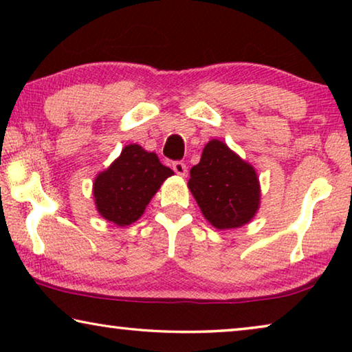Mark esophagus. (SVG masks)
<instances>
[{"label":"esophagus","mask_w":352,"mask_h":352,"mask_svg":"<svg viewBox=\"0 0 352 352\" xmlns=\"http://www.w3.org/2000/svg\"><path fill=\"white\" fill-rule=\"evenodd\" d=\"M172 169H174L175 174L180 175V177H186L188 175V166L184 164L183 162H175L174 164H172Z\"/></svg>","instance_id":"obj_1"}]
</instances>
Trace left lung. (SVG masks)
<instances>
[{
  "instance_id": "left-lung-1",
  "label": "left lung",
  "mask_w": 352,
  "mask_h": 352,
  "mask_svg": "<svg viewBox=\"0 0 352 352\" xmlns=\"http://www.w3.org/2000/svg\"><path fill=\"white\" fill-rule=\"evenodd\" d=\"M188 188L201 214L217 230L239 228L259 208L261 188L254 168L219 140L205 146L200 163L190 169Z\"/></svg>"
}]
</instances>
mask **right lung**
<instances>
[{"instance_id":"add662e5","label":"right lung","mask_w":352,"mask_h":352,"mask_svg":"<svg viewBox=\"0 0 352 352\" xmlns=\"http://www.w3.org/2000/svg\"><path fill=\"white\" fill-rule=\"evenodd\" d=\"M174 170L166 168L157 153L138 144H129L109 169L93 184L98 212L109 222L126 226L138 220L166 178Z\"/></svg>"}]
</instances>
